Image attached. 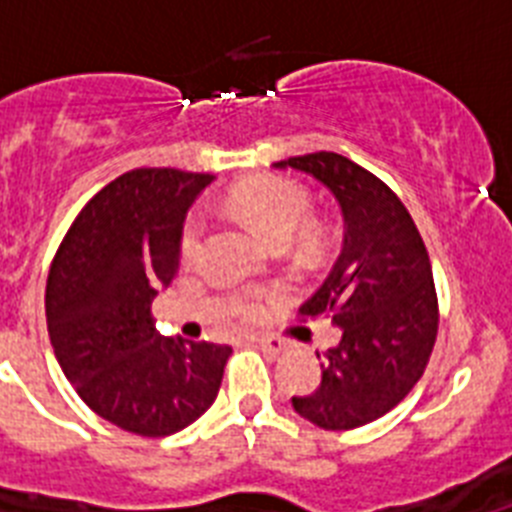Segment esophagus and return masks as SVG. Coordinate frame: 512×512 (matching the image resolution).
Instances as JSON below:
<instances>
[{
    "label": "esophagus",
    "instance_id": "1",
    "mask_svg": "<svg viewBox=\"0 0 512 512\" xmlns=\"http://www.w3.org/2000/svg\"><path fill=\"white\" fill-rule=\"evenodd\" d=\"M256 343H259L261 351H266V354H269V356H279L284 351V348H287L282 341H277V338H266V336L256 338Z\"/></svg>",
    "mask_w": 512,
    "mask_h": 512
}]
</instances>
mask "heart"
I'll return each instance as SVG.
<instances>
[{"label": "heart", "instance_id": "1", "mask_svg": "<svg viewBox=\"0 0 512 512\" xmlns=\"http://www.w3.org/2000/svg\"><path fill=\"white\" fill-rule=\"evenodd\" d=\"M228 205L274 248L297 241L300 235L310 230L312 220H315V205H312L310 192L289 179H279V176H261V179L241 184L238 189H233ZM202 235H205L202 217L189 215L182 230V241H179L182 256L187 261L200 253ZM261 312H264V295H256V292H248L230 302V315L238 320H256L261 318Z\"/></svg>", "mask_w": 512, "mask_h": 512}]
</instances>
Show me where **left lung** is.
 I'll return each mask as SVG.
<instances>
[{"mask_svg":"<svg viewBox=\"0 0 512 512\" xmlns=\"http://www.w3.org/2000/svg\"><path fill=\"white\" fill-rule=\"evenodd\" d=\"M323 184L343 215V246L302 318L330 315L341 328L325 351L320 387L292 408L325 431H351L390 413L425 372L438 333L431 259L395 192L330 151L277 161ZM320 359V354H318Z\"/></svg>","mask_w":512,"mask_h":512,"instance_id":"obj_1","label":"left lung"}]
</instances>
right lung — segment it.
Masks as SVG:
<instances>
[{
  "instance_id": "obj_1",
  "label": "right lung",
  "mask_w": 512,
  "mask_h": 512,
  "mask_svg": "<svg viewBox=\"0 0 512 512\" xmlns=\"http://www.w3.org/2000/svg\"><path fill=\"white\" fill-rule=\"evenodd\" d=\"M210 174L133 169L99 189L45 284L63 374L99 418L138 436L182 431L215 402L230 346L164 338L151 305L179 271L184 217Z\"/></svg>"
}]
</instances>
